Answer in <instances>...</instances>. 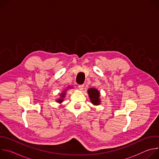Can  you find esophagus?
<instances>
[{
    "mask_svg": "<svg viewBox=\"0 0 159 159\" xmlns=\"http://www.w3.org/2000/svg\"><path fill=\"white\" fill-rule=\"evenodd\" d=\"M84 85H79V88L80 90H83L84 89Z\"/></svg>",
    "mask_w": 159,
    "mask_h": 159,
    "instance_id": "obj_1",
    "label": "esophagus"
}]
</instances>
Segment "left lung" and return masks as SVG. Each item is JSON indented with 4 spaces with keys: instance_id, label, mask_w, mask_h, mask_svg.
I'll list each match as a JSON object with an SVG mask.
<instances>
[{
    "instance_id": "1",
    "label": "left lung",
    "mask_w": 159,
    "mask_h": 159,
    "mask_svg": "<svg viewBox=\"0 0 159 159\" xmlns=\"http://www.w3.org/2000/svg\"><path fill=\"white\" fill-rule=\"evenodd\" d=\"M87 93L90 98V101H91V102L94 105L98 106L100 104V102H101L99 99L100 93L98 89L95 88H90L89 89H88Z\"/></svg>"
}]
</instances>
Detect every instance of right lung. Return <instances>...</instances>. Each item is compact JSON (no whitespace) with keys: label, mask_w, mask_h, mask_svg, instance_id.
Instances as JSON below:
<instances>
[{"label":"right lung","mask_w":159,"mask_h":159,"mask_svg":"<svg viewBox=\"0 0 159 159\" xmlns=\"http://www.w3.org/2000/svg\"><path fill=\"white\" fill-rule=\"evenodd\" d=\"M70 88V87H69ZM67 90V89H66ZM66 92V90H65ZM65 92H63L61 94H60V98H59L57 100V102L58 103H61L63 101V98L65 97Z\"/></svg>","instance_id":"1"}]
</instances>
